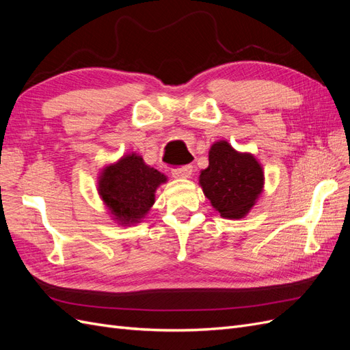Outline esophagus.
Wrapping results in <instances>:
<instances>
[{
	"mask_svg": "<svg viewBox=\"0 0 350 350\" xmlns=\"http://www.w3.org/2000/svg\"><path fill=\"white\" fill-rule=\"evenodd\" d=\"M191 174H193V166L191 165H185V166H181V167L172 169V176L178 178V179H187V178L191 176Z\"/></svg>",
	"mask_w": 350,
	"mask_h": 350,
	"instance_id": "34e87169",
	"label": "esophagus"
}]
</instances>
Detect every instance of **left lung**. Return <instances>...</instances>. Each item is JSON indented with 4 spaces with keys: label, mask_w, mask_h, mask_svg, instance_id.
Returning <instances> with one entry per match:
<instances>
[{
    "label": "left lung",
    "mask_w": 350,
    "mask_h": 350,
    "mask_svg": "<svg viewBox=\"0 0 350 350\" xmlns=\"http://www.w3.org/2000/svg\"><path fill=\"white\" fill-rule=\"evenodd\" d=\"M198 184L221 217L242 219L262 193V166L254 154L219 140L210 147L208 166L200 172Z\"/></svg>",
    "instance_id": "left-lung-1"
}]
</instances>
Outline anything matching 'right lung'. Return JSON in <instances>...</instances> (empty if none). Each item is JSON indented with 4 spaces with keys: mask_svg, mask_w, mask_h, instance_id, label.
<instances>
[{
    "mask_svg": "<svg viewBox=\"0 0 350 350\" xmlns=\"http://www.w3.org/2000/svg\"><path fill=\"white\" fill-rule=\"evenodd\" d=\"M167 181L137 153L124 154L105 166L98 178V193L118 225L140 224L154 204V193Z\"/></svg>",
    "mask_w": 350,
    "mask_h": 350,
    "instance_id": "obj_1",
    "label": "right lung"
}]
</instances>
